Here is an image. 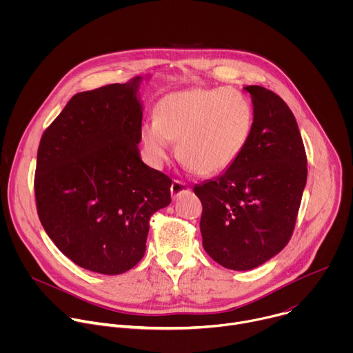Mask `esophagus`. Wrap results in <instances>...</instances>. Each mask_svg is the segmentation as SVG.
I'll list each match as a JSON object with an SVG mask.
<instances>
[{"label":"esophagus","instance_id":"34e87169","mask_svg":"<svg viewBox=\"0 0 353 353\" xmlns=\"http://www.w3.org/2000/svg\"><path fill=\"white\" fill-rule=\"evenodd\" d=\"M190 192V187L179 180H174L172 183V187H170V194H172V198L176 199L179 198L181 194H188Z\"/></svg>","mask_w":353,"mask_h":353}]
</instances>
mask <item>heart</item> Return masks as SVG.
I'll use <instances>...</instances> for the list:
<instances>
[{
    "label": "heart",
    "instance_id": "1",
    "mask_svg": "<svg viewBox=\"0 0 353 353\" xmlns=\"http://www.w3.org/2000/svg\"><path fill=\"white\" fill-rule=\"evenodd\" d=\"M253 109L234 89L192 88L163 96L157 119L141 127V139L154 168H163L177 142V155L190 172L211 176L232 166L250 139Z\"/></svg>",
    "mask_w": 353,
    "mask_h": 353
}]
</instances>
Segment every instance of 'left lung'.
Returning a JSON list of instances; mask_svg holds the SVG:
<instances>
[{
    "label": "left lung",
    "instance_id": "obj_1",
    "mask_svg": "<svg viewBox=\"0 0 353 353\" xmlns=\"http://www.w3.org/2000/svg\"><path fill=\"white\" fill-rule=\"evenodd\" d=\"M244 90L253 128L243 154L221 176L194 185L204 250L234 271L260 267L288 244L307 180L305 145L288 105L263 86Z\"/></svg>",
    "mask_w": 353,
    "mask_h": 353
}]
</instances>
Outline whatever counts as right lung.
I'll return each mask as SVG.
<instances>
[{
  "mask_svg": "<svg viewBox=\"0 0 353 353\" xmlns=\"http://www.w3.org/2000/svg\"><path fill=\"white\" fill-rule=\"evenodd\" d=\"M143 79L149 75L77 93L40 139V222L64 256L92 272L119 275L137 265L150 215L172 201V180L139 154Z\"/></svg>",
  "mask_w": 353,
  "mask_h": 353,
  "instance_id": "add662e5",
  "label": "right lung"
}]
</instances>
